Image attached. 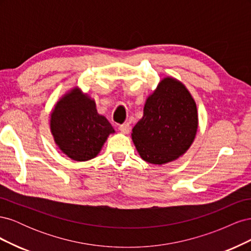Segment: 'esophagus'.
I'll return each mask as SVG.
<instances>
[{
  "label": "esophagus",
  "mask_w": 251,
  "mask_h": 251,
  "mask_svg": "<svg viewBox=\"0 0 251 251\" xmlns=\"http://www.w3.org/2000/svg\"><path fill=\"white\" fill-rule=\"evenodd\" d=\"M118 128L120 130V132H123L124 134H127L128 132H130V130H131V126H130V125H128L127 123H126V124L120 125Z\"/></svg>",
  "instance_id": "1"
}]
</instances>
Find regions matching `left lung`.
<instances>
[{"label":"left lung","mask_w":251,"mask_h":251,"mask_svg":"<svg viewBox=\"0 0 251 251\" xmlns=\"http://www.w3.org/2000/svg\"><path fill=\"white\" fill-rule=\"evenodd\" d=\"M197 128L198 114L192 95L181 82L166 77L147 100L132 139L144 161L163 164L185 153Z\"/></svg>","instance_id":"8db88e82"}]
</instances>
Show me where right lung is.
Returning <instances> with one entry per match:
<instances>
[{"label": "right lung", "mask_w": 251, "mask_h": 251, "mask_svg": "<svg viewBox=\"0 0 251 251\" xmlns=\"http://www.w3.org/2000/svg\"><path fill=\"white\" fill-rule=\"evenodd\" d=\"M50 126L59 149L75 161L94 158L114 133L107 118L97 113L94 100L78 89H73L56 103Z\"/></svg>", "instance_id": "obj_1"}]
</instances>
